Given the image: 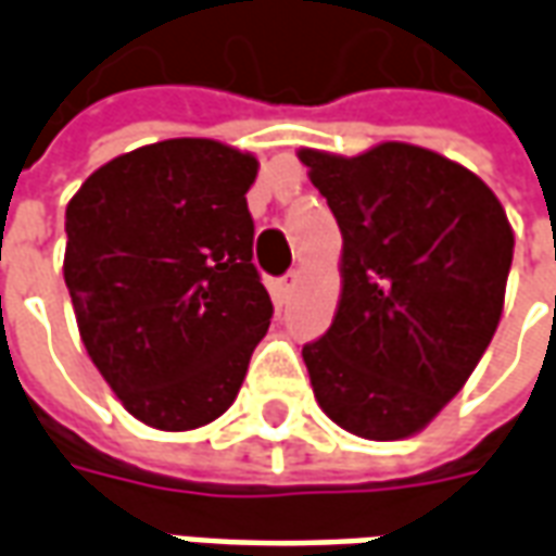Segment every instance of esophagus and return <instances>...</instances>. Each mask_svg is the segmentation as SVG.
<instances>
[{
    "label": "esophagus",
    "instance_id": "34e87169",
    "mask_svg": "<svg viewBox=\"0 0 556 556\" xmlns=\"http://www.w3.org/2000/svg\"><path fill=\"white\" fill-rule=\"evenodd\" d=\"M298 277H301V274H298V270H289V274H286V277H279V279H277V289H279V294H291V289H294V286H298Z\"/></svg>",
    "mask_w": 556,
    "mask_h": 556
}]
</instances>
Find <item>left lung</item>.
<instances>
[{
	"label": "left lung",
	"mask_w": 556,
	"mask_h": 556,
	"mask_svg": "<svg viewBox=\"0 0 556 556\" xmlns=\"http://www.w3.org/2000/svg\"><path fill=\"white\" fill-rule=\"evenodd\" d=\"M301 160L342 229L337 318L303 345L315 399L361 438H408L465 387L497 330L515 247L506 211L429 148H303Z\"/></svg>",
	"instance_id": "8db88e82"
}]
</instances>
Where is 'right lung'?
<instances>
[{
    "label": "right lung",
    "instance_id": "1",
    "mask_svg": "<svg viewBox=\"0 0 556 556\" xmlns=\"http://www.w3.org/2000/svg\"><path fill=\"white\" fill-rule=\"evenodd\" d=\"M253 154L166 139L110 160L65 211V282L91 363L163 431L229 408L274 315L253 265Z\"/></svg>",
    "mask_w": 556,
    "mask_h": 556
}]
</instances>
